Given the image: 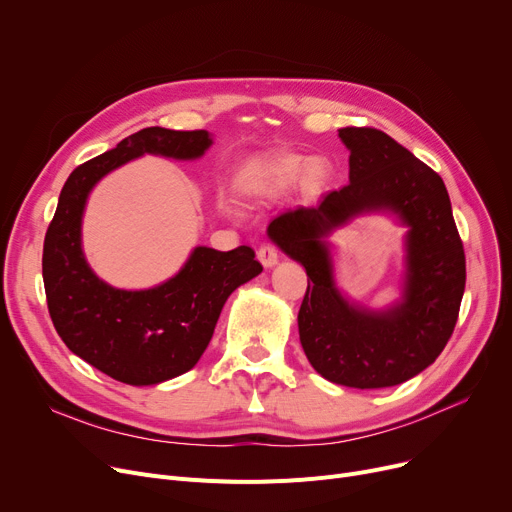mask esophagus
Returning a JSON list of instances; mask_svg holds the SVG:
<instances>
[{
	"label": "esophagus",
	"instance_id": "1",
	"mask_svg": "<svg viewBox=\"0 0 512 512\" xmlns=\"http://www.w3.org/2000/svg\"><path fill=\"white\" fill-rule=\"evenodd\" d=\"M257 259H259V263L263 267H274L278 263L280 255H278V249L274 245H270V242H265V245H261L259 251H257Z\"/></svg>",
	"mask_w": 512,
	"mask_h": 512
}]
</instances>
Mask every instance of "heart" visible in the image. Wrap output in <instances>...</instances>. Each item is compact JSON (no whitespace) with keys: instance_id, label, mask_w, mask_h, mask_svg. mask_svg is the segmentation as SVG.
<instances>
[{"instance_id":"b5f03b06","label":"heart","mask_w":512,"mask_h":512,"mask_svg":"<svg viewBox=\"0 0 512 512\" xmlns=\"http://www.w3.org/2000/svg\"><path fill=\"white\" fill-rule=\"evenodd\" d=\"M299 180L305 197H317L328 188L332 168L326 159L297 153H278L251 161L234 178V193L242 203L276 199Z\"/></svg>"}]
</instances>
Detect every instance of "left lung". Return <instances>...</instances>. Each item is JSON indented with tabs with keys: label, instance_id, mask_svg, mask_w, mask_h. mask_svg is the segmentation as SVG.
<instances>
[{
	"label": "left lung",
	"instance_id": "left-lung-1",
	"mask_svg": "<svg viewBox=\"0 0 512 512\" xmlns=\"http://www.w3.org/2000/svg\"><path fill=\"white\" fill-rule=\"evenodd\" d=\"M348 184L317 207L280 213L267 236L299 261L309 286L299 336L313 369L348 388H388L432 365L456 326L465 292V251L442 178L375 128H340ZM394 214L406 233L401 297L371 310L337 288L327 238L359 214Z\"/></svg>",
	"mask_w": 512,
	"mask_h": 512
}]
</instances>
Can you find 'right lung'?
<instances>
[{
  "label": "right lung",
  "mask_w": 512,
  "mask_h": 512,
  "mask_svg": "<svg viewBox=\"0 0 512 512\" xmlns=\"http://www.w3.org/2000/svg\"><path fill=\"white\" fill-rule=\"evenodd\" d=\"M213 145L207 130L143 128L66 180L43 245V282L53 326L70 351L130 386H155L193 369L230 294L263 272L251 247H195L184 265L151 288L101 280L83 251V215L95 184L143 155L193 161Z\"/></svg>",
  "instance_id": "add662e5"
}]
</instances>
